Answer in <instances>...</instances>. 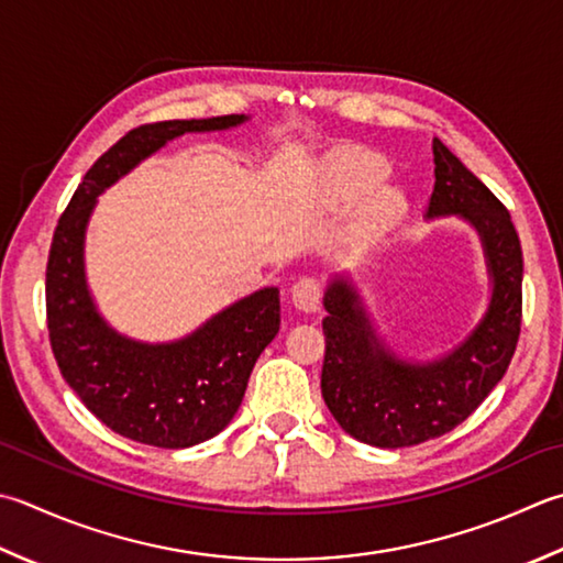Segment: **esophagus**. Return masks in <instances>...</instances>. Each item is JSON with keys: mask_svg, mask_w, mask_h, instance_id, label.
<instances>
[{"mask_svg": "<svg viewBox=\"0 0 563 563\" xmlns=\"http://www.w3.org/2000/svg\"><path fill=\"white\" fill-rule=\"evenodd\" d=\"M292 302L305 312H314L322 302V283L317 278H300L292 285Z\"/></svg>", "mask_w": 563, "mask_h": 563, "instance_id": "1", "label": "esophagus"}]
</instances>
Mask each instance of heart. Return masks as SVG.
Returning a JSON list of instances; mask_svg holds the SVG:
<instances>
[{
    "label": "heart",
    "mask_w": 563,
    "mask_h": 563,
    "mask_svg": "<svg viewBox=\"0 0 563 563\" xmlns=\"http://www.w3.org/2000/svg\"><path fill=\"white\" fill-rule=\"evenodd\" d=\"M390 175V165L378 153L346 148L334 153L324 168V187L329 202L339 209H354L383 185ZM405 212V200L393 187H382L363 207V236H373L378 231L393 227Z\"/></svg>",
    "instance_id": "obj_1"
}]
</instances>
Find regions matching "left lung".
Here are the masks:
<instances>
[{
    "mask_svg": "<svg viewBox=\"0 0 563 563\" xmlns=\"http://www.w3.org/2000/svg\"><path fill=\"white\" fill-rule=\"evenodd\" d=\"M427 217L468 219L486 249L493 297L464 344L432 363L395 358L373 334L356 290L339 278L324 295L322 398L344 432L380 449L415 446L459 427L508 371L522 324V249L505 205L434 139Z\"/></svg>",
    "mask_w": 563,
    "mask_h": 563,
    "instance_id": "left-lung-1",
    "label": "left lung"
}]
</instances>
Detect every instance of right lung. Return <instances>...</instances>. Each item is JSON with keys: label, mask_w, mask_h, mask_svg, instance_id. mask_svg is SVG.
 <instances>
[{"label": "right lung", "mask_w": 563, "mask_h": 563, "mask_svg": "<svg viewBox=\"0 0 563 563\" xmlns=\"http://www.w3.org/2000/svg\"><path fill=\"white\" fill-rule=\"evenodd\" d=\"M244 114L153 121L131 129L95 161L58 219L46 266V319L65 383L99 422L131 442L185 449L207 442L244 400L261 351L280 329V292L263 288L173 344L119 336L85 285L82 241L95 197L185 131H219Z\"/></svg>", "instance_id": "right-lung-1"}]
</instances>
